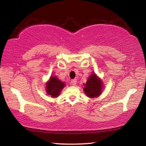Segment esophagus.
<instances>
[{"label": "esophagus", "mask_w": 146, "mask_h": 146, "mask_svg": "<svg viewBox=\"0 0 146 146\" xmlns=\"http://www.w3.org/2000/svg\"><path fill=\"white\" fill-rule=\"evenodd\" d=\"M76 83H77V80H76V79H73V80H71V85L73 86H75L76 84Z\"/></svg>", "instance_id": "obj_1"}]
</instances>
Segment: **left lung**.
<instances>
[{
	"label": "left lung",
	"instance_id": "left-lung-1",
	"mask_svg": "<svg viewBox=\"0 0 146 146\" xmlns=\"http://www.w3.org/2000/svg\"><path fill=\"white\" fill-rule=\"evenodd\" d=\"M84 86V91L86 96L91 98L99 97L104 89L102 80L93 72L89 76L87 82Z\"/></svg>",
	"mask_w": 146,
	"mask_h": 146
}]
</instances>
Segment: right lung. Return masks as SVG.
<instances>
[{"label": "right lung", "instance_id": "add662e5", "mask_svg": "<svg viewBox=\"0 0 146 146\" xmlns=\"http://www.w3.org/2000/svg\"><path fill=\"white\" fill-rule=\"evenodd\" d=\"M65 86V82L59 80L57 76H51L46 82V91L52 98H56L60 95L61 91Z\"/></svg>", "mask_w": 146, "mask_h": 146}]
</instances>
